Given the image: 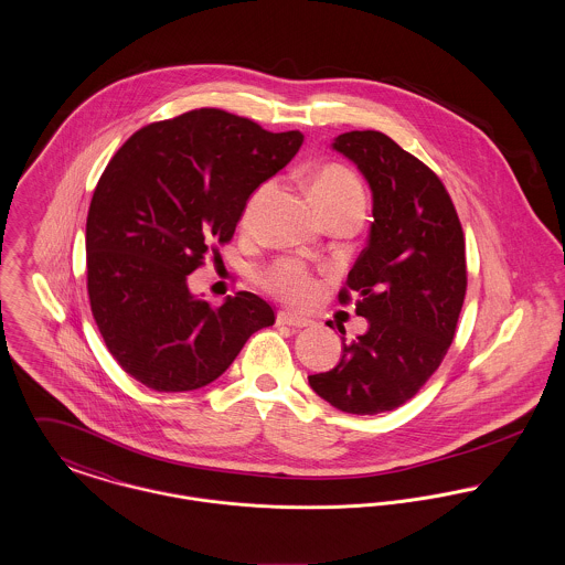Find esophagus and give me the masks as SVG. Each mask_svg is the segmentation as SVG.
I'll use <instances>...</instances> for the list:
<instances>
[{
  "label": "esophagus",
  "mask_w": 565,
  "mask_h": 565,
  "mask_svg": "<svg viewBox=\"0 0 565 565\" xmlns=\"http://www.w3.org/2000/svg\"><path fill=\"white\" fill-rule=\"evenodd\" d=\"M277 324H286V327H292V329H303V327H309V320L297 316V313H290V311H279L277 313Z\"/></svg>",
  "instance_id": "1"
}]
</instances>
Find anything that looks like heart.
Segmentation results:
<instances>
[{
    "label": "heart",
    "mask_w": 565,
    "mask_h": 565,
    "mask_svg": "<svg viewBox=\"0 0 565 565\" xmlns=\"http://www.w3.org/2000/svg\"><path fill=\"white\" fill-rule=\"evenodd\" d=\"M311 200L322 218L335 217L342 213H363L365 191L361 180L352 170L340 163H324L309 178ZM273 193V182L260 184L243 206L241 230L252 232L258 225L262 209ZM260 286L273 297L292 305L311 303L318 295V281L309 268L299 260L281 258L268 264L260 273Z\"/></svg>",
    "instance_id": "heart-1"
}]
</instances>
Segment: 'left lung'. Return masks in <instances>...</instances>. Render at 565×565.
I'll use <instances>...</instances> for the list:
<instances>
[{
	"label": "left lung",
	"mask_w": 565,
	"mask_h": 565,
	"mask_svg": "<svg viewBox=\"0 0 565 565\" xmlns=\"http://www.w3.org/2000/svg\"><path fill=\"white\" fill-rule=\"evenodd\" d=\"M333 148L367 178L374 221L340 303L370 320L342 361L309 385L335 408L379 415L408 402L454 342L467 295L465 232L443 180L381 130L342 132Z\"/></svg>",
	"instance_id": "obj_1"
}]
</instances>
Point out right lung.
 Wrapping results in <instances>:
<instances>
[{
  "instance_id": "right-lung-1",
  "label": "right lung",
  "mask_w": 565,
  "mask_h": 565,
  "mask_svg": "<svg viewBox=\"0 0 565 565\" xmlns=\"http://www.w3.org/2000/svg\"><path fill=\"white\" fill-rule=\"evenodd\" d=\"M301 143L202 107L135 130L107 163L87 211V297L105 347L148 390L213 383L275 322L252 292L221 307L193 297L186 275L221 258L247 198Z\"/></svg>"
}]
</instances>
